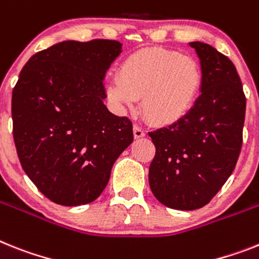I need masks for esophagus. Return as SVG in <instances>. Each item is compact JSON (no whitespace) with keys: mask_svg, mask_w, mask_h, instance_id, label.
Instances as JSON below:
<instances>
[{"mask_svg":"<svg viewBox=\"0 0 259 259\" xmlns=\"http://www.w3.org/2000/svg\"><path fill=\"white\" fill-rule=\"evenodd\" d=\"M133 134H134V138H136V140H140V138H143V137L146 136V133H145V132L141 129L140 126H137V125H134V127H133Z\"/></svg>","mask_w":259,"mask_h":259,"instance_id":"1","label":"esophagus"}]
</instances>
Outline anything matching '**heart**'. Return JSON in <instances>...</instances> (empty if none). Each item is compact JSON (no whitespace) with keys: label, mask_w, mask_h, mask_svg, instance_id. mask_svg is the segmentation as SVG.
Masks as SVG:
<instances>
[{"label":"heart","mask_w":259,"mask_h":259,"mask_svg":"<svg viewBox=\"0 0 259 259\" xmlns=\"http://www.w3.org/2000/svg\"><path fill=\"white\" fill-rule=\"evenodd\" d=\"M203 82L200 66L191 56L164 49L136 52L121 63L118 79L105 84L106 99L118 112L133 108L150 123L168 126L191 112Z\"/></svg>","instance_id":"obj_1"}]
</instances>
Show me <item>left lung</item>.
Here are the masks:
<instances>
[{
  "instance_id": "1",
  "label": "left lung",
  "mask_w": 259,
  "mask_h": 259,
  "mask_svg": "<svg viewBox=\"0 0 259 259\" xmlns=\"http://www.w3.org/2000/svg\"><path fill=\"white\" fill-rule=\"evenodd\" d=\"M203 73L200 96L182 121L149 133L156 153L149 183L172 209L204 207L232 175L242 146L246 99L227 56L203 42L188 43Z\"/></svg>"
}]
</instances>
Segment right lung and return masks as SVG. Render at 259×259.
I'll list each match as a JSON object with an SVG mask.
<instances>
[{"label": "right lung", "instance_id": "obj_1", "mask_svg": "<svg viewBox=\"0 0 259 259\" xmlns=\"http://www.w3.org/2000/svg\"><path fill=\"white\" fill-rule=\"evenodd\" d=\"M117 40H64L36 52L13 89V136L23 171L51 201L92 203L133 142V123L108 110L104 79Z\"/></svg>", "mask_w": 259, "mask_h": 259}]
</instances>
